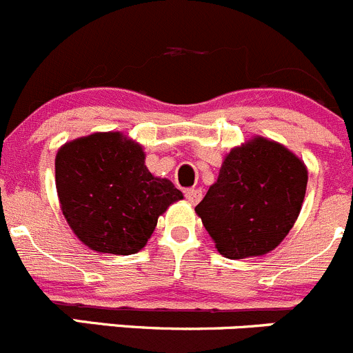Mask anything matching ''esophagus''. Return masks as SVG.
Masks as SVG:
<instances>
[{
  "instance_id": "1",
  "label": "esophagus",
  "mask_w": 353,
  "mask_h": 353,
  "mask_svg": "<svg viewBox=\"0 0 353 353\" xmlns=\"http://www.w3.org/2000/svg\"><path fill=\"white\" fill-rule=\"evenodd\" d=\"M201 196H203V194H201V190H188L186 191V200L190 201L191 205H196L198 201L201 200Z\"/></svg>"
}]
</instances>
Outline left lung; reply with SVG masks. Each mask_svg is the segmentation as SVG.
Here are the masks:
<instances>
[{
	"label": "left lung",
	"instance_id": "obj_1",
	"mask_svg": "<svg viewBox=\"0 0 353 353\" xmlns=\"http://www.w3.org/2000/svg\"><path fill=\"white\" fill-rule=\"evenodd\" d=\"M307 167L279 143L255 136L225 155L219 177L194 212L228 259L274 250L302 210Z\"/></svg>",
	"mask_w": 353,
	"mask_h": 353
}]
</instances>
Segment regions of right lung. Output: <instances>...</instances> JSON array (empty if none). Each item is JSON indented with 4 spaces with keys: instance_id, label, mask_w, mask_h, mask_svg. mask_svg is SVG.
<instances>
[{
    "instance_id": "add662e5",
    "label": "right lung",
    "mask_w": 353,
    "mask_h": 353,
    "mask_svg": "<svg viewBox=\"0 0 353 353\" xmlns=\"http://www.w3.org/2000/svg\"><path fill=\"white\" fill-rule=\"evenodd\" d=\"M61 212L91 250L112 255L139 252L160 215L183 193L145 165L143 146L122 132H94L68 141L54 159Z\"/></svg>"
}]
</instances>
